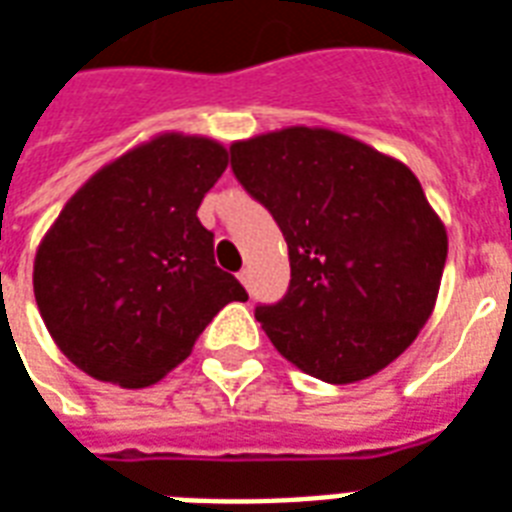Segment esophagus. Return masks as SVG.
Listing matches in <instances>:
<instances>
[{"label":"esophagus","instance_id":"1","mask_svg":"<svg viewBox=\"0 0 512 512\" xmlns=\"http://www.w3.org/2000/svg\"><path fill=\"white\" fill-rule=\"evenodd\" d=\"M238 279H241V285H244L246 290H249V287H252V271H249V268H244V271H241V274H238Z\"/></svg>","mask_w":512,"mask_h":512}]
</instances>
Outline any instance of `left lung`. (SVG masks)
Listing matches in <instances>:
<instances>
[{
    "label": "left lung",
    "instance_id": "obj_1",
    "mask_svg": "<svg viewBox=\"0 0 512 512\" xmlns=\"http://www.w3.org/2000/svg\"><path fill=\"white\" fill-rule=\"evenodd\" d=\"M230 168L287 241L285 298L255 309L276 350L331 385L396 361L431 317L448 257L415 173L317 127L238 140Z\"/></svg>",
    "mask_w": 512,
    "mask_h": 512
}]
</instances>
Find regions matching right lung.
<instances>
[{
    "instance_id": "add662e5",
    "label": "right lung",
    "mask_w": 512,
    "mask_h": 512,
    "mask_svg": "<svg viewBox=\"0 0 512 512\" xmlns=\"http://www.w3.org/2000/svg\"><path fill=\"white\" fill-rule=\"evenodd\" d=\"M227 168L217 140L165 132L97 170L34 257L45 328L94 380L146 388L187 358L214 314L249 295L214 263L200 200Z\"/></svg>"
}]
</instances>
